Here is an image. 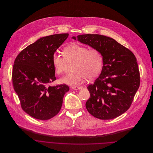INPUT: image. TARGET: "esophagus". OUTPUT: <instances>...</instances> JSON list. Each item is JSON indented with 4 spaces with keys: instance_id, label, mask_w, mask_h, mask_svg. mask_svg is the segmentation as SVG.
I'll use <instances>...</instances> for the list:
<instances>
[{
    "instance_id": "1",
    "label": "esophagus",
    "mask_w": 153,
    "mask_h": 153,
    "mask_svg": "<svg viewBox=\"0 0 153 153\" xmlns=\"http://www.w3.org/2000/svg\"><path fill=\"white\" fill-rule=\"evenodd\" d=\"M83 87L82 86H72L71 88L74 90H79L82 88Z\"/></svg>"
}]
</instances>
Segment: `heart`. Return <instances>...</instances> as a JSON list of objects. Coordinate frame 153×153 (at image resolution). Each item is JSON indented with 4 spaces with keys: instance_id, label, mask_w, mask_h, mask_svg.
Wrapping results in <instances>:
<instances>
[{
    "instance_id": "heart-1",
    "label": "heart",
    "mask_w": 153,
    "mask_h": 153,
    "mask_svg": "<svg viewBox=\"0 0 153 153\" xmlns=\"http://www.w3.org/2000/svg\"><path fill=\"white\" fill-rule=\"evenodd\" d=\"M52 65L58 75L64 73L68 63H72L73 72L63 76L59 82L70 85L83 82L85 79L91 80L101 73L104 65L103 56L96 49H88L78 44H71L63 49V55L55 52L52 56Z\"/></svg>"
}]
</instances>
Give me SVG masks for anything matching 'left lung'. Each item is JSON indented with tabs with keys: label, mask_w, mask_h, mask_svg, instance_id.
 <instances>
[{
	"label": "left lung",
	"mask_w": 153,
	"mask_h": 153,
	"mask_svg": "<svg viewBox=\"0 0 153 153\" xmlns=\"http://www.w3.org/2000/svg\"><path fill=\"white\" fill-rule=\"evenodd\" d=\"M99 50L104 65L100 75L88 85L90 97L85 103L94 117L108 120L125 113L131 106L140 85V74L133 53L112 38L99 34L73 37Z\"/></svg>",
	"instance_id": "8db88e82"
}]
</instances>
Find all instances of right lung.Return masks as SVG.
I'll return each mask as SVG.
<instances>
[{
  "mask_svg": "<svg viewBox=\"0 0 153 153\" xmlns=\"http://www.w3.org/2000/svg\"><path fill=\"white\" fill-rule=\"evenodd\" d=\"M69 34L42 37L17 56L12 79L22 108L29 116L48 120L56 115L69 90L66 84L50 86L56 80L52 56L67 39Z\"/></svg>",
  "mask_w": 153,
  "mask_h": 153,
  "instance_id": "right-lung-1",
  "label": "right lung"
}]
</instances>
